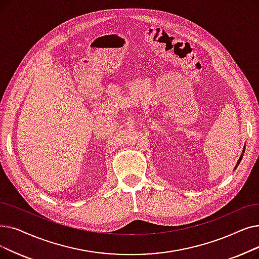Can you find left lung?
I'll list each match as a JSON object with an SVG mask.
<instances>
[{
    "mask_svg": "<svg viewBox=\"0 0 259 259\" xmlns=\"http://www.w3.org/2000/svg\"><path fill=\"white\" fill-rule=\"evenodd\" d=\"M245 148V147H244ZM244 148H243V150H242V152H244ZM241 159H242V154L240 155V157H239V160H238V162H237V165L240 163V161H241ZM237 165H236V166H237ZM235 169H236V168H235Z\"/></svg>",
    "mask_w": 259,
    "mask_h": 259,
    "instance_id": "left-lung-1",
    "label": "left lung"
}]
</instances>
